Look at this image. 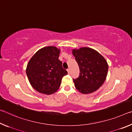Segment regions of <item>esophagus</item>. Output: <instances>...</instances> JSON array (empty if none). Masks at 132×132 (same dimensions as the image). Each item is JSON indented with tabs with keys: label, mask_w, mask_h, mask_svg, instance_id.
Listing matches in <instances>:
<instances>
[{
	"label": "esophagus",
	"mask_w": 132,
	"mask_h": 132,
	"mask_svg": "<svg viewBox=\"0 0 132 132\" xmlns=\"http://www.w3.org/2000/svg\"><path fill=\"white\" fill-rule=\"evenodd\" d=\"M67 71H68V72L69 74V73H70V69H67Z\"/></svg>",
	"instance_id": "obj_1"
}]
</instances>
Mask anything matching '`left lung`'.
<instances>
[{
	"label": "left lung",
	"instance_id": "left-lung-1",
	"mask_svg": "<svg viewBox=\"0 0 132 132\" xmlns=\"http://www.w3.org/2000/svg\"><path fill=\"white\" fill-rule=\"evenodd\" d=\"M72 53L80 72L78 78L73 79L76 88L85 94L94 92L106 79L108 64L105 59L97 51L87 47L74 49Z\"/></svg>",
	"mask_w": 132,
	"mask_h": 132
}]
</instances>
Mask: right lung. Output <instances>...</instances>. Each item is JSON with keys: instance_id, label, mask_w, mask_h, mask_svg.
Returning <instances> with one entry per match:
<instances>
[{"instance_id": "obj_1", "label": "right lung", "mask_w": 132, "mask_h": 132, "mask_svg": "<svg viewBox=\"0 0 132 132\" xmlns=\"http://www.w3.org/2000/svg\"><path fill=\"white\" fill-rule=\"evenodd\" d=\"M60 52L55 46H46L38 51L29 61L26 74L36 91L50 95L59 89L62 77L68 74L59 59Z\"/></svg>"}]
</instances>
